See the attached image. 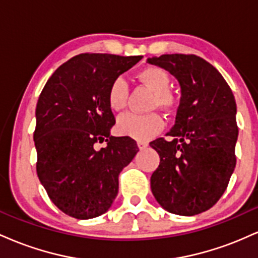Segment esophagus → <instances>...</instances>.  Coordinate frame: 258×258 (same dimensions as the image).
<instances>
[{
	"label": "esophagus",
	"instance_id": "34e87169",
	"mask_svg": "<svg viewBox=\"0 0 258 258\" xmlns=\"http://www.w3.org/2000/svg\"><path fill=\"white\" fill-rule=\"evenodd\" d=\"M137 146H138V148L139 149H146V148L149 146V144L147 143V142H142V141H139V142H137Z\"/></svg>",
	"mask_w": 258,
	"mask_h": 258
}]
</instances>
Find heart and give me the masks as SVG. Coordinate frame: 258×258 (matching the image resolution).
I'll list each match as a JSON object with an SVG mask.
<instances>
[{"label": "heart", "mask_w": 258, "mask_h": 258, "mask_svg": "<svg viewBox=\"0 0 258 258\" xmlns=\"http://www.w3.org/2000/svg\"><path fill=\"white\" fill-rule=\"evenodd\" d=\"M137 78L154 91L152 106H159L164 110H171L177 104V97L171 92V79L166 70L159 67H148L137 74ZM128 86L125 79L116 78L109 86L108 105L111 110L120 111L126 106ZM164 119L158 112L136 114L125 112L116 121V132L121 136L137 141H149L164 128Z\"/></svg>", "instance_id": "1"}]
</instances>
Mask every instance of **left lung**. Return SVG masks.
I'll return each instance as SVG.
<instances>
[{
	"label": "left lung",
	"mask_w": 258,
	"mask_h": 258,
	"mask_svg": "<svg viewBox=\"0 0 258 258\" xmlns=\"http://www.w3.org/2000/svg\"><path fill=\"white\" fill-rule=\"evenodd\" d=\"M148 63L178 80L180 102L168 136L150 143L160 156L153 195L171 214L194 216L220 200L235 168L236 104L223 76L194 54H162Z\"/></svg>",
	"instance_id": "8db88e82"
}]
</instances>
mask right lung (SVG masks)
<instances>
[{
  "mask_svg": "<svg viewBox=\"0 0 258 258\" xmlns=\"http://www.w3.org/2000/svg\"><path fill=\"white\" fill-rule=\"evenodd\" d=\"M142 55L84 53L58 68L36 105V171L64 214L88 220L105 214L119 191V174L138 153L130 137H112L109 86ZM107 147L97 151V141Z\"/></svg>",
  "mask_w": 258,
  "mask_h": 258,
  "instance_id": "1",
  "label": "right lung"
}]
</instances>
